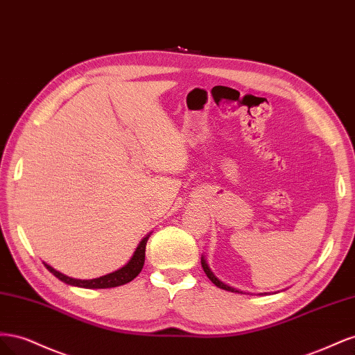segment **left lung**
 I'll return each instance as SVG.
<instances>
[{"label":"left lung","instance_id":"1","mask_svg":"<svg viewBox=\"0 0 355 355\" xmlns=\"http://www.w3.org/2000/svg\"><path fill=\"white\" fill-rule=\"evenodd\" d=\"M201 266H202L204 272H206V275L210 278V282H211L214 286H218L219 288H223V290H228V292H239L237 288H234V287H231V286H228V284L222 283L220 280H218V278L214 277V274L210 271V268H209V265L206 263V261H204V257H201Z\"/></svg>","mask_w":355,"mask_h":355}]
</instances>
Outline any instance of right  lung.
Instances as JSON below:
<instances>
[{"label":"right lung","instance_id":"obj_1","mask_svg":"<svg viewBox=\"0 0 355 355\" xmlns=\"http://www.w3.org/2000/svg\"><path fill=\"white\" fill-rule=\"evenodd\" d=\"M148 239H149V235H146V237L141 243H139L133 257L128 261V263L125 266L121 268V270L111 272L108 275L99 277V278H93V280H77V278H71L65 274L56 271L55 268H51L47 263H44V265L53 275L59 278L60 282L71 284V286L84 287V288H110V287L123 286L125 283H130L132 280H135V278L139 275V272L142 271L144 263H145V249H146Z\"/></svg>","mask_w":355,"mask_h":355}]
</instances>
